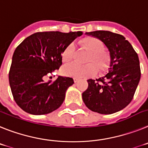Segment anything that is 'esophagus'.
Wrapping results in <instances>:
<instances>
[{
  "instance_id": "1",
  "label": "esophagus",
  "mask_w": 148,
  "mask_h": 148,
  "mask_svg": "<svg viewBox=\"0 0 148 148\" xmlns=\"http://www.w3.org/2000/svg\"><path fill=\"white\" fill-rule=\"evenodd\" d=\"M74 83H77L78 81H79V79H77V78L74 77Z\"/></svg>"
}]
</instances>
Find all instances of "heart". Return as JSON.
Returning a JSON list of instances; mask_svg holds the SVG:
<instances>
[{
    "label": "heart",
    "mask_w": 148,
    "mask_h": 148,
    "mask_svg": "<svg viewBox=\"0 0 148 148\" xmlns=\"http://www.w3.org/2000/svg\"><path fill=\"white\" fill-rule=\"evenodd\" d=\"M79 45L88 52L86 57V65H78L76 63L70 64L65 66L62 69L65 75L71 76L77 78H86L94 75L96 71L95 67L98 71L104 69L110 62V55L103 50V42L95 37H86L79 42ZM74 47L73 45H69L62 53V60L67 63L72 59Z\"/></svg>",
    "instance_id": "1"
}]
</instances>
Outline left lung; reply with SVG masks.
Segmentation results:
<instances>
[{
	"label": "left lung",
	"mask_w": 148,
	"mask_h": 148,
	"mask_svg": "<svg viewBox=\"0 0 148 148\" xmlns=\"http://www.w3.org/2000/svg\"><path fill=\"white\" fill-rule=\"evenodd\" d=\"M86 35L98 38L110 52L108 72L88 79V87L82 97L86 106L95 112L109 115L123 110L133 100L141 77L138 54L122 35L97 30Z\"/></svg>",
	"instance_id": "obj_1"
}]
</instances>
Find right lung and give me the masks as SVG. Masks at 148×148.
I'll return each mask as SVG.
<instances>
[{"mask_svg": "<svg viewBox=\"0 0 148 148\" xmlns=\"http://www.w3.org/2000/svg\"><path fill=\"white\" fill-rule=\"evenodd\" d=\"M83 32H40L32 34L16 47L9 73L10 86L18 106L32 115L57 110L65 92L74 84L71 77L59 76L45 82L46 76L62 65V53Z\"/></svg>", "mask_w": 148, "mask_h": 148, "instance_id": "add662e5", "label": "right lung"}]
</instances>
